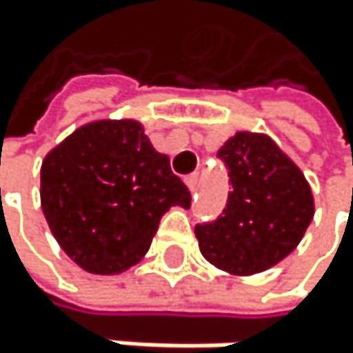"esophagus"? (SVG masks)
Masks as SVG:
<instances>
[{
    "mask_svg": "<svg viewBox=\"0 0 353 353\" xmlns=\"http://www.w3.org/2000/svg\"><path fill=\"white\" fill-rule=\"evenodd\" d=\"M186 186L194 192L196 190V184H199V173H190V175H186Z\"/></svg>",
    "mask_w": 353,
    "mask_h": 353,
    "instance_id": "obj_1",
    "label": "esophagus"
}]
</instances>
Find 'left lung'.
I'll return each instance as SVG.
<instances>
[{
	"instance_id": "obj_1",
	"label": "left lung",
	"mask_w": 353,
	"mask_h": 353,
	"mask_svg": "<svg viewBox=\"0 0 353 353\" xmlns=\"http://www.w3.org/2000/svg\"><path fill=\"white\" fill-rule=\"evenodd\" d=\"M218 159L228 169L230 192L222 216L194 226L201 254L233 275L267 271L303 239L314 218V194L267 135L235 133Z\"/></svg>"
}]
</instances>
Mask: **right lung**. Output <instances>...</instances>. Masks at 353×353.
<instances>
[{"instance_id": "right-lung-1", "label": "right lung", "mask_w": 353, "mask_h": 353, "mask_svg": "<svg viewBox=\"0 0 353 353\" xmlns=\"http://www.w3.org/2000/svg\"><path fill=\"white\" fill-rule=\"evenodd\" d=\"M42 210L54 239L88 273H123L143 259L171 205L190 190L137 120H97L42 163Z\"/></svg>"}]
</instances>
